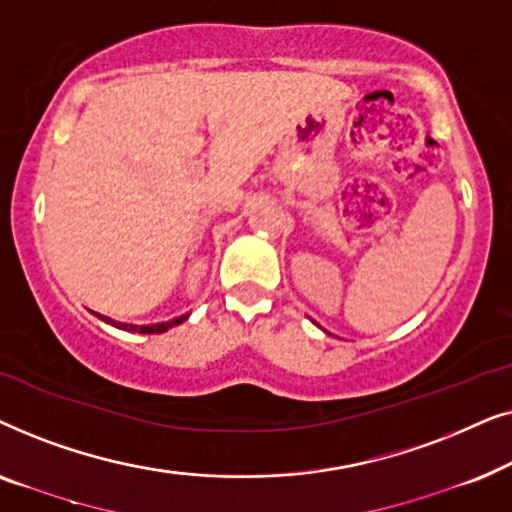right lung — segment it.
<instances>
[{
    "label": "right lung",
    "instance_id": "right-lung-1",
    "mask_svg": "<svg viewBox=\"0 0 512 512\" xmlns=\"http://www.w3.org/2000/svg\"><path fill=\"white\" fill-rule=\"evenodd\" d=\"M97 319H102L104 324L114 326V328H121V331H128V333H165L170 331L172 326H179L181 321L188 319V314H181V317H174L170 321H160V324H149V326H137V324H123V321H116L111 317H104V314H97Z\"/></svg>",
    "mask_w": 512,
    "mask_h": 512
}]
</instances>
